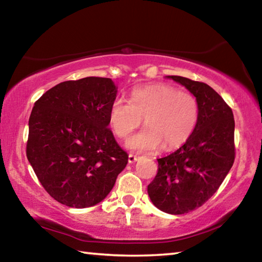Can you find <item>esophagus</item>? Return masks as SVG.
<instances>
[{
  "label": "esophagus",
  "instance_id": "esophagus-1",
  "mask_svg": "<svg viewBox=\"0 0 262 262\" xmlns=\"http://www.w3.org/2000/svg\"><path fill=\"white\" fill-rule=\"evenodd\" d=\"M137 158H139V157H137L136 155L129 154V156H128V162H129L130 164H132V163H135V162L137 161Z\"/></svg>",
  "mask_w": 262,
  "mask_h": 262
}]
</instances>
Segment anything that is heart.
I'll use <instances>...</instances> for the list:
<instances>
[{
  "label": "heart",
  "mask_w": 262,
  "mask_h": 262,
  "mask_svg": "<svg viewBox=\"0 0 262 262\" xmlns=\"http://www.w3.org/2000/svg\"><path fill=\"white\" fill-rule=\"evenodd\" d=\"M148 126L129 137L128 148L150 151L164 144L176 149L187 141L199 120V103L192 92L170 84H149L133 89L130 100L115 98L110 107V123L114 134L125 139L141 125Z\"/></svg>",
  "instance_id": "heart-1"
}]
</instances>
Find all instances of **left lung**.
<instances>
[{"instance_id":"obj_1","label":"left lung","mask_w":262,"mask_h":262,"mask_svg":"<svg viewBox=\"0 0 262 262\" xmlns=\"http://www.w3.org/2000/svg\"><path fill=\"white\" fill-rule=\"evenodd\" d=\"M167 77L196 97L199 120L183 147L157 159L158 171L148 185V194L158 209L181 215L205 205L232 167L234 119L231 107L208 84L181 76Z\"/></svg>"}]
</instances>
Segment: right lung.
Segmentation results:
<instances>
[{
    "instance_id": "obj_1",
    "label": "right lung",
    "mask_w": 262,
    "mask_h": 262,
    "mask_svg": "<svg viewBox=\"0 0 262 262\" xmlns=\"http://www.w3.org/2000/svg\"><path fill=\"white\" fill-rule=\"evenodd\" d=\"M117 97L111 78L66 81L34 103L26 156L46 192L73 208L107 196L128 155L115 141L110 107Z\"/></svg>"
}]
</instances>
